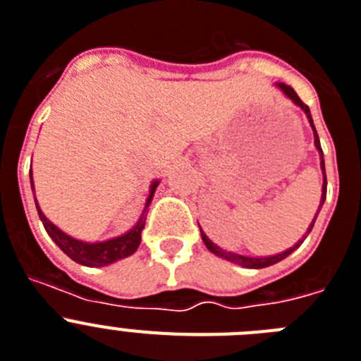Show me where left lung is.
<instances>
[{"label":"left lung","instance_id":"left-lung-1","mask_svg":"<svg viewBox=\"0 0 361 361\" xmlns=\"http://www.w3.org/2000/svg\"><path fill=\"white\" fill-rule=\"evenodd\" d=\"M276 87L281 90V92L287 96V98L290 99V102L294 103L296 106H300L303 112H305L307 120H309V123H311L312 127V134H314V147L316 150H318L319 154V167H322V172H324V185H322V200H319V207L318 211H316L314 218H312L311 225H309V228H307L305 236L302 238V240H298L296 243H294L293 247H289V249H285L283 252H278V255H272V256H245V255H238V252H233V250H227V249H221V247L218 245V243H214V241L211 240V238L207 236L205 233L202 231V227H200V231H202V240L203 243H205V247L209 250H211L212 255H216L218 258H224L227 259V262L231 263H236V265H241V267L245 269H263V267H271V265H274V263L281 262V259H285L289 255H293L294 250L298 249V247L302 245L303 240L307 238V234L311 233L312 227H314V221L316 218H318L319 211H322V207H324V202L325 198H327V176H325V161H324V150H322V145H319V137H318V133H316V127H314V121H312V116H311V111H309V106L305 105V103L302 102V99L298 98V94L294 92L293 87L285 85V83H276Z\"/></svg>","mask_w":361,"mask_h":361}]
</instances>
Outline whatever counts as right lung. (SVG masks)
I'll return each mask as SVG.
<instances>
[{
	"mask_svg": "<svg viewBox=\"0 0 361 361\" xmlns=\"http://www.w3.org/2000/svg\"><path fill=\"white\" fill-rule=\"evenodd\" d=\"M159 185V180H154L150 183L149 190V198L145 202V209H143V214L140 216L137 224L134 225L130 231H127L121 236L109 238L105 241H83L76 240V238L68 236L67 233H63L61 228L56 227L37 205L36 200V209L37 214H39V219L43 221V227H45L47 234H49L52 240H54L56 245L63 250L65 255L71 259H74L80 265H85V267H105V265H111V263L118 262V259L128 258L130 255H134L142 243V231L145 227V219H147V209H149L150 202H152V196L156 192V187ZM30 187H32L34 192V180H32V169H30Z\"/></svg>",
	"mask_w": 361,
	"mask_h": 361,
	"instance_id": "right-lung-1",
	"label": "right lung"
}]
</instances>
